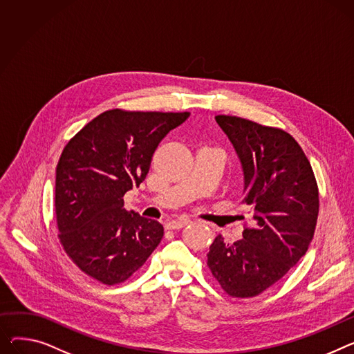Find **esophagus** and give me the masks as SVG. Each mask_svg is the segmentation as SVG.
I'll use <instances>...</instances> for the list:
<instances>
[{
    "instance_id": "obj_1",
    "label": "esophagus",
    "mask_w": 354,
    "mask_h": 354,
    "mask_svg": "<svg viewBox=\"0 0 354 354\" xmlns=\"http://www.w3.org/2000/svg\"><path fill=\"white\" fill-rule=\"evenodd\" d=\"M189 223H191V221H189V219H179V221H172V222H169V223L167 225V229H169V230L182 229V227H185L186 225H189Z\"/></svg>"
}]
</instances>
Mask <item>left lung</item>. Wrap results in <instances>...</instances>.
<instances>
[{"label":"left lung","instance_id":"1","mask_svg":"<svg viewBox=\"0 0 354 354\" xmlns=\"http://www.w3.org/2000/svg\"><path fill=\"white\" fill-rule=\"evenodd\" d=\"M216 122L236 149L253 225L243 238L209 246L207 268L222 290L254 297L283 277L304 256L319 214V187L312 165L286 131L241 116L218 115Z\"/></svg>","mask_w":354,"mask_h":354}]
</instances>
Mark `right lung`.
Masks as SVG:
<instances>
[{
  "label": "right lung",
  "instance_id": "right-lung-1",
  "mask_svg": "<svg viewBox=\"0 0 354 354\" xmlns=\"http://www.w3.org/2000/svg\"><path fill=\"white\" fill-rule=\"evenodd\" d=\"M187 116L115 108L65 145L55 179L58 239L74 265L100 283H124L160 243L163 226L128 212L124 195L142 183L162 138Z\"/></svg>",
  "mask_w": 354,
  "mask_h": 354
}]
</instances>
